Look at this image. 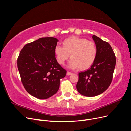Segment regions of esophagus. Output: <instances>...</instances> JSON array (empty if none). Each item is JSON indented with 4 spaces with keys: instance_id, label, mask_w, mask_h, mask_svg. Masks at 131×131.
Listing matches in <instances>:
<instances>
[{
    "instance_id": "obj_1",
    "label": "esophagus",
    "mask_w": 131,
    "mask_h": 131,
    "mask_svg": "<svg viewBox=\"0 0 131 131\" xmlns=\"http://www.w3.org/2000/svg\"><path fill=\"white\" fill-rule=\"evenodd\" d=\"M72 74V73H70L69 72H67V75H68V76H69V75H70Z\"/></svg>"
}]
</instances>
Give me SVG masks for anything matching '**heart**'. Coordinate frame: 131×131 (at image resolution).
Returning a JSON list of instances; mask_svg holds the SVG:
<instances>
[{"label": "heart", "mask_w": 131, "mask_h": 131, "mask_svg": "<svg viewBox=\"0 0 131 131\" xmlns=\"http://www.w3.org/2000/svg\"><path fill=\"white\" fill-rule=\"evenodd\" d=\"M63 47H54V54L59 64L63 65L70 54L68 67L76 69L79 68L85 70L92 66L97 55V49L95 43L85 39L77 37H71L62 42Z\"/></svg>", "instance_id": "heart-1"}]
</instances>
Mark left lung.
Returning a JSON list of instances; mask_svg holds the SVG:
<instances>
[{"label":"left lung","mask_w":131,"mask_h":131,"mask_svg":"<svg viewBox=\"0 0 131 131\" xmlns=\"http://www.w3.org/2000/svg\"><path fill=\"white\" fill-rule=\"evenodd\" d=\"M92 39L97 49L96 60L91 68L79 73L77 89L86 97L101 94L109 88L116 65V57L109 43L96 35Z\"/></svg>","instance_id":"obj_1"}]
</instances>
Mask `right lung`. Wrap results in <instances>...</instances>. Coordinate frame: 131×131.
Returning <instances> with one entry per match:
<instances>
[{
    "mask_svg": "<svg viewBox=\"0 0 131 131\" xmlns=\"http://www.w3.org/2000/svg\"><path fill=\"white\" fill-rule=\"evenodd\" d=\"M58 40L53 37L41 38L25 45L17 59V67L22 84L30 95L46 99L56 94L60 79L67 71L55 57L54 47Z\"/></svg>",
    "mask_w": 131,
    "mask_h": 131,
    "instance_id": "add662e5",
    "label": "right lung"
}]
</instances>
